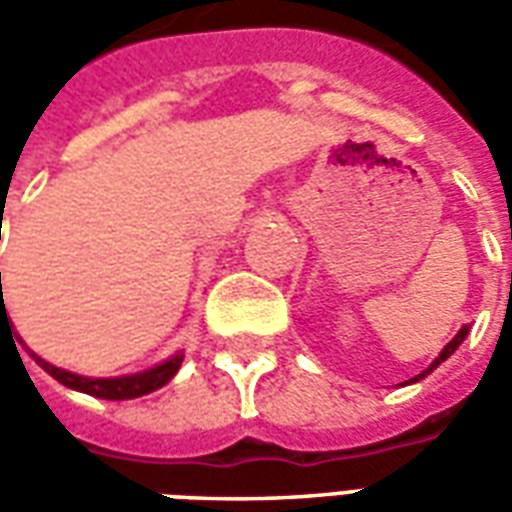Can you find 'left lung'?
I'll return each instance as SVG.
<instances>
[{
    "label": "left lung",
    "instance_id": "obj_1",
    "mask_svg": "<svg viewBox=\"0 0 512 512\" xmlns=\"http://www.w3.org/2000/svg\"><path fill=\"white\" fill-rule=\"evenodd\" d=\"M466 334H469V326H463L461 332L455 334V337H452L450 343L444 345V351H441V354H439V356H436V362H433V365H430V367H428V370H425V373H419V376H417V378H414V381H419V378H425V376H428V373H433V370H436V367H439V365H441V362H444V359H450V356H452V354H455V351H458V345H461V343H463V340H466Z\"/></svg>",
    "mask_w": 512,
    "mask_h": 512
}]
</instances>
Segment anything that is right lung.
Wrapping results in <instances>:
<instances>
[{"mask_svg":"<svg viewBox=\"0 0 512 512\" xmlns=\"http://www.w3.org/2000/svg\"><path fill=\"white\" fill-rule=\"evenodd\" d=\"M2 326H10V321H7L5 299H2V307H0V332H2ZM10 337H13V332H10ZM16 340H13V345H16ZM29 356H32V359H35V362H38V365L43 367L51 378H57L60 384L71 386V389L84 392V395L104 397V400H131V397H142L147 395V392H156V389H161V386L172 381V376L180 370V362H183V351H178L172 359H167V362H161V365L156 367H150V370H145V373H134V376H120V378H87V376H76V373H68V370H62V367L49 365L46 359H40V356L32 354V351H29Z\"/></svg>","mask_w":512,"mask_h":512,"instance_id":"obj_1","label":"right lung"}]
</instances>
